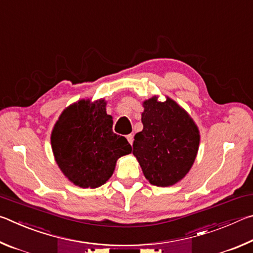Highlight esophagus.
<instances>
[{
    "instance_id": "34e87169",
    "label": "esophagus",
    "mask_w": 253,
    "mask_h": 253,
    "mask_svg": "<svg viewBox=\"0 0 253 253\" xmlns=\"http://www.w3.org/2000/svg\"><path fill=\"white\" fill-rule=\"evenodd\" d=\"M126 138H127L128 142H129V144L131 145L132 144V140H134V136H132L131 134H129V135L126 136Z\"/></svg>"
}]
</instances>
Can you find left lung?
<instances>
[{
  "label": "left lung",
  "instance_id": "8db88e82",
  "mask_svg": "<svg viewBox=\"0 0 253 253\" xmlns=\"http://www.w3.org/2000/svg\"><path fill=\"white\" fill-rule=\"evenodd\" d=\"M143 130L135 135L132 154L153 185L168 187L186 176L200 146V130L190 114L172 98L143 101Z\"/></svg>",
  "mask_w": 253,
  "mask_h": 253
}]
</instances>
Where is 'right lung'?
I'll return each mask as SVG.
<instances>
[{
	"mask_svg": "<svg viewBox=\"0 0 253 253\" xmlns=\"http://www.w3.org/2000/svg\"><path fill=\"white\" fill-rule=\"evenodd\" d=\"M104 98L80 99L66 107L51 131V147L63 175L83 188H97L113 175L118 158L131 153L124 136L113 131Z\"/></svg>",
	"mask_w": 253,
	"mask_h": 253,
	"instance_id": "add662e5",
	"label": "right lung"
}]
</instances>
